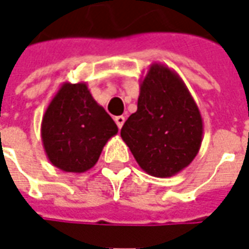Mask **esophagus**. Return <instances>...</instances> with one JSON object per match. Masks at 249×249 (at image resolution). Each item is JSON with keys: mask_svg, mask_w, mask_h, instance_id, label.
I'll list each match as a JSON object with an SVG mask.
<instances>
[{"mask_svg": "<svg viewBox=\"0 0 249 249\" xmlns=\"http://www.w3.org/2000/svg\"><path fill=\"white\" fill-rule=\"evenodd\" d=\"M114 121H116V124L119 126V129H121L125 123V117L124 116H117V117H114Z\"/></svg>", "mask_w": 249, "mask_h": 249, "instance_id": "esophagus-1", "label": "esophagus"}]
</instances>
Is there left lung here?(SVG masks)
I'll return each instance as SVG.
<instances>
[{
    "label": "left lung",
    "instance_id": "obj_1",
    "mask_svg": "<svg viewBox=\"0 0 249 249\" xmlns=\"http://www.w3.org/2000/svg\"><path fill=\"white\" fill-rule=\"evenodd\" d=\"M203 117L181 77L164 64H152L140 82L137 110L121 128V137L142 171L171 178L197 156Z\"/></svg>",
    "mask_w": 249,
    "mask_h": 249
}]
</instances>
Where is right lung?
<instances>
[{"instance_id":"add662e5","label":"right lung","mask_w":249,"mask_h":249,"mask_svg":"<svg viewBox=\"0 0 249 249\" xmlns=\"http://www.w3.org/2000/svg\"><path fill=\"white\" fill-rule=\"evenodd\" d=\"M119 128L93 98L87 82H64L48 105L41 123L46 157L64 172L82 173L96 165Z\"/></svg>"}]
</instances>
